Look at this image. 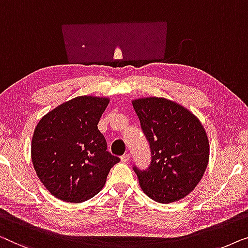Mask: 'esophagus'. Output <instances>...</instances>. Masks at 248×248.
Returning <instances> with one entry per match:
<instances>
[{
	"label": "esophagus",
	"mask_w": 248,
	"mask_h": 248,
	"mask_svg": "<svg viewBox=\"0 0 248 248\" xmlns=\"http://www.w3.org/2000/svg\"><path fill=\"white\" fill-rule=\"evenodd\" d=\"M120 159L123 163H128L129 159H130V154H124V156H121Z\"/></svg>",
	"instance_id": "esophagus-1"
}]
</instances>
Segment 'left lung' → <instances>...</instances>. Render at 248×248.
Returning <instances> with one entry per match:
<instances>
[{
	"label": "left lung",
	"instance_id": "8db88e82",
	"mask_svg": "<svg viewBox=\"0 0 248 248\" xmlns=\"http://www.w3.org/2000/svg\"><path fill=\"white\" fill-rule=\"evenodd\" d=\"M131 103L152 149L148 170L135 169L141 190L159 203L186 198L201 181L210 155L201 121L165 97H139Z\"/></svg>",
	"mask_w": 248,
	"mask_h": 248
}]
</instances>
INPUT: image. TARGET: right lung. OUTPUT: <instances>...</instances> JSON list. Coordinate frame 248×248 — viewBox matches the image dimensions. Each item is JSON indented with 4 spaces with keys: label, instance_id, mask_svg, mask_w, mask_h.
I'll use <instances>...</instances> for the list:
<instances>
[{
    "label": "right lung",
    "instance_id": "1",
    "mask_svg": "<svg viewBox=\"0 0 248 248\" xmlns=\"http://www.w3.org/2000/svg\"><path fill=\"white\" fill-rule=\"evenodd\" d=\"M110 99L82 95L59 104L39 120L31 140L37 176L55 198L81 203L102 190L119 158L107 152L97 129Z\"/></svg>",
    "mask_w": 248,
    "mask_h": 248
}]
</instances>
